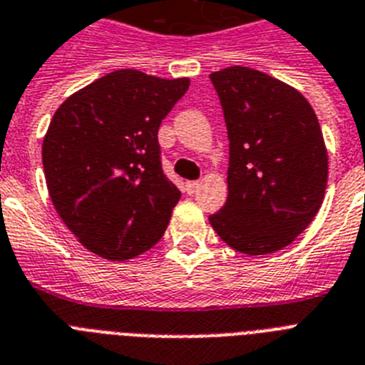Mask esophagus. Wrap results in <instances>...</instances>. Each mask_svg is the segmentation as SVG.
<instances>
[{
  "label": "esophagus",
  "mask_w": 365,
  "mask_h": 365,
  "mask_svg": "<svg viewBox=\"0 0 365 365\" xmlns=\"http://www.w3.org/2000/svg\"><path fill=\"white\" fill-rule=\"evenodd\" d=\"M198 185H200L198 182H187V183H185V191H187V195H195V192H197V189H198Z\"/></svg>",
  "instance_id": "34e87169"
}]
</instances>
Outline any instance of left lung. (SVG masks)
Here are the masks:
<instances>
[{"label":"left lung","mask_w":365,"mask_h":365,"mask_svg":"<svg viewBox=\"0 0 365 365\" xmlns=\"http://www.w3.org/2000/svg\"><path fill=\"white\" fill-rule=\"evenodd\" d=\"M229 135V197L210 223L245 255L294 242L321 208L328 155L311 105L294 88L250 69L210 75Z\"/></svg>","instance_id":"8db88e82"}]
</instances>
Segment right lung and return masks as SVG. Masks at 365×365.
Wrapping results in <instances>:
<instances>
[{"label":"right lung","instance_id":"add662e5","mask_svg":"<svg viewBox=\"0 0 365 365\" xmlns=\"http://www.w3.org/2000/svg\"><path fill=\"white\" fill-rule=\"evenodd\" d=\"M187 78L114 71L56 110L43 167L56 212L80 244L108 260L155 245L182 197L163 173L159 125Z\"/></svg>","mask_w":365,"mask_h":365}]
</instances>
